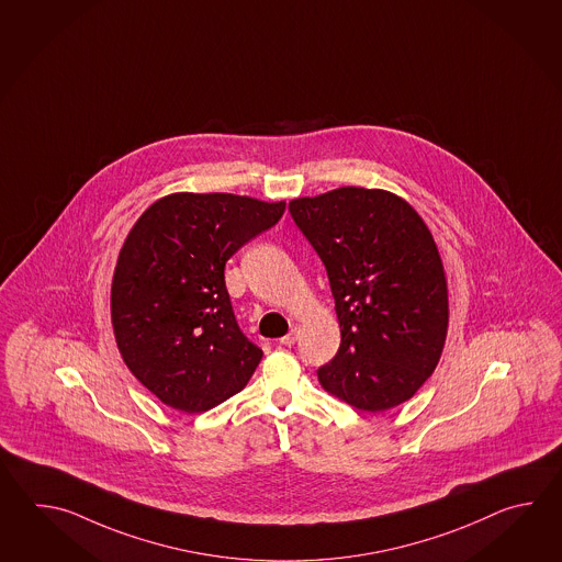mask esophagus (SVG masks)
<instances>
[{"label":"esophagus","instance_id":"34e87169","mask_svg":"<svg viewBox=\"0 0 562 562\" xmlns=\"http://www.w3.org/2000/svg\"><path fill=\"white\" fill-rule=\"evenodd\" d=\"M297 339L299 327L297 325H295V327H291V331H289V334H286L285 337H281V339H279V344H281V346L291 347L295 346V341H297Z\"/></svg>","mask_w":562,"mask_h":562}]
</instances>
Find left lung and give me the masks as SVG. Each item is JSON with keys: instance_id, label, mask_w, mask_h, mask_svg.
I'll return each mask as SVG.
<instances>
[{"instance_id": "obj_1", "label": "left lung", "mask_w": 562, "mask_h": 562, "mask_svg": "<svg viewBox=\"0 0 562 562\" xmlns=\"http://www.w3.org/2000/svg\"><path fill=\"white\" fill-rule=\"evenodd\" d=\"M322 257L341 344L317 371L325 392L385 412L418 392L442 358L448 281L430 228L406 199L339 187L289 203Z\"/></svg>"}]
</instances>
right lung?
Here are the masks:
<instances>
[{
	"label": "right lung",
	"mask_w": 562,
	"mask_h": 562,
	"mask_svg": "<svg viewBox=\"0 0 562 562\" xmlns=\"http://www.w3.org/2000/svg\"><path fill=\"white\" fill-rule=\"evenodd\" d=\"M285 206L231 192H172L132 225L114 267L110 319L124 363L162 404L203 414L251 380L263 351L240 334L225 263Z\"/></svg>",
	"instance_id": "right-lung-1"
}]
</instances>
